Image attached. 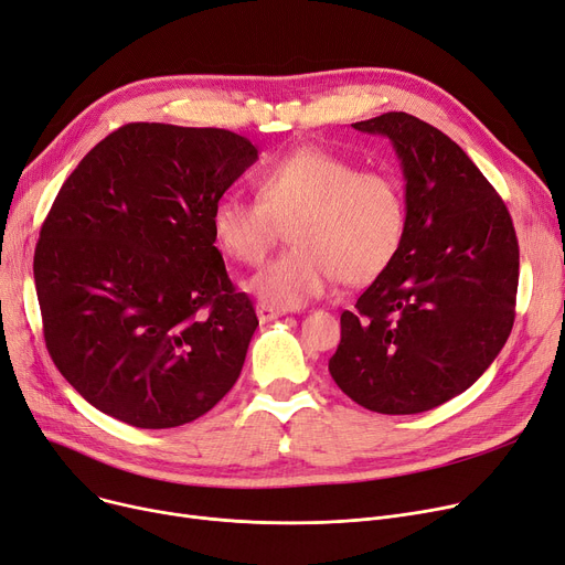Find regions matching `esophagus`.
<instances>
[{
  "label": "esophagus",
  "instance_id": "34e87169",
  "mask_svg": "<svg viewBox=\"0 0 565 565\" xmlns=\"http://www.w3.org/2000/svg\"><path fill=\"white\" fill-rule=\"evenodd\" d=\"M255 310H257V317H259L262 324H266V321H274V319H278V317L285 315V310H278V308L266 306V303H257Z\"/></svg>",
  "mask_w": 565,
  "mask_h": 565
}]
</instances>
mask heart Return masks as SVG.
<instances>
[{
    "mask_svg": "<svg viewBox=\"0 0 565 565\" xmlns=\"http://www.w3.org/2000/svg\"><path fill=\"white\" fill-rule=\"evenodd\" d=\"M253 185L255 200L227 195L213 204L211 234L234 262L259 266L287 227L291 246L248 282L266 306L301 308L335 278L347 287L370 285L405 244V188L352 158L297 147L264 163Z\"/></svg>",
    "mask_w": 565,
    "mask_h": 565,
    "instance_id": "obj_1",
    "label": "heart"
}]
</instances>
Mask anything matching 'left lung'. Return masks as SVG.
<instances>
[{
	"mask_svg": "<svg viewBox=\"0 0 565 565\" xmlns=\"http://www.w3.org/2000/svg\"><path fill=\"white\" fill-rule=\"evenodd\" d=\"M386 136L407 181V234L388 271L340 315L335 384L377 414H420L467 391L515 321L513 218L473 160L407 113L352 124Z\"/></svg>",
	"mask_w": 565,
	"mask_h": 565,
	"instance_id": "obj_1",
	"label": "left lung"
}]
</instances>
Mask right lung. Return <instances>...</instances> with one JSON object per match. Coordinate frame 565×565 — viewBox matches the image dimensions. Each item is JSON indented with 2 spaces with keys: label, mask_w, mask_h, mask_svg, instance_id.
<instances>
[{
  "label": "right lung",
  "mask_w": 565,
  "mask_h": 565,
  "mask_svg": "<svg viewBox=\"0 0 565 565\" xmlns=\"http://www.w3.org/2000/svg\"><path fill=\"white\" fill-rule=\"evenodd\" d=\"M255 160L232 130L140 121L60 188L34 253L43 338L98 412L177 427L238 380L259 321L213 246L211 209Z\"/></svg>",
  "instance_id": "obj_1"
}]
</instances>
